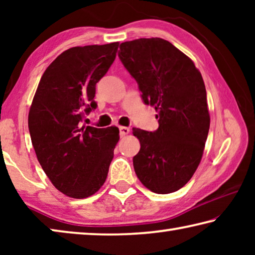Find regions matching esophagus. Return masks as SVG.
I'll return each mask as SVG.
<instances>
[{
    "mask_svg": "<svg viewBox=\"0 0 255 255\" xmlns=\"http://www.w3.org/2000/svg\"><path fill=\"white\" fill-rule=\"evenodd\" d=\"M119 130H120V136L125 137L126 135L129 133V128L128 127H124V126H120L119 127Z\"/></svg>",
    "mask_w": 255,
    "mask_h": 255,
    "instance_id": "esophagus-1",
    "label": "esophagus"
}]
</instances>
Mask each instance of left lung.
<instances>
[{"instance_id": "obj_1", "label": "left lung", "mask_w": 255, "mask_h": 255, "mask_svg": "<svg viewBox=\"0 0 255 255\" xmlns=\"http://www.w3.org/2000/svg\"><path fill=\"white\" fill-rule=\"evenodd\" d=\"M118 56L145 105L157 111V130L132 128L140 143L132 158L137 178L155 193L174 192L192 178L204 154L210 126L204 80L192 60L162 38L123 42Z\"/></svg>"}]
</instances>
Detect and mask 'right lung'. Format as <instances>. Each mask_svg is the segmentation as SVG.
<instances>
[{"instance_id":"1","label":"right lung","mask_w":255,"mask_h":255,"mask_svg":"<svg viewBox=\"0 0 255 255\" xmlns=\"http://www.w3.org/2000/svg\"><path fill=\"white\" fill-rule=\"evenodd\" d=\"M119 42L72 47L47 67L30 107L28 126L42 170L71 198L96 193L107 179L119 140L115 126L82 125L97 108L96 85L114 63Z\"/></svg>"}]
</instances>
